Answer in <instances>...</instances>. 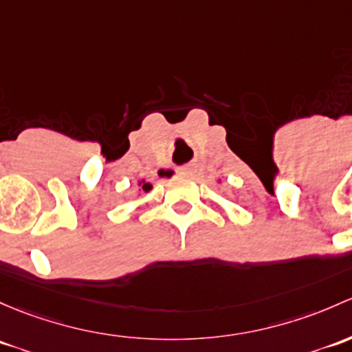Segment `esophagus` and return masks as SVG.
Masks as SVG:
<instances>
[{
    "label": "esophagus",
    "mask_w": 352,
    "mask_h": 352,
    "mask_svg": "<svg viewBox=\"0 0 352 352\" xmlns=\"http://www.w3.org/2000/svg\"><path fill=\"white\" fill-rule=\"evenodd\" d=\"M192 172H194L192 166H182V168H180V173H182V175H192Z\"/></svg>",
    "instance_id": "esophagus-1"
}]
</instances>
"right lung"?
<instances>
[{"label": "right lung", "instance_id": "add662e5", "mask_svg": "<svg viewBox=\"0 0 352 352\" xmlns=\"http://www.w3.org/2000/svg\"><path fill=\"white\" fill-rule=\"evenodd\" d=\"M150 188H151L150 184H143V190H150Z\"/></svg>", "mask_w": 352, "mask_h": 352}]
</instances>
